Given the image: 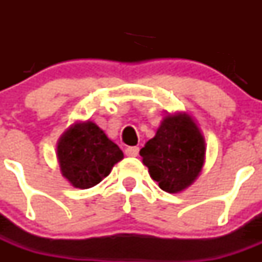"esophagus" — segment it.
Returning <instances> with one entry per match:
<instances>
[{"label": "esophagus", "instance_id": "34e87169", "mask_svg": "<svg viewBox=\"0 0 262 262\" xmlns=\"http://www.w3.org/2000/svg\"><path fill=\"white\" fill-rule=\"evenodd\" d=\"M124 154H126L127 156H129V157L138 156V154H139V147H135V145H134V147H127V148H126V151H124Z\"/></svg>", "mask_w": 262, "mask_h": 262}]
</instances>
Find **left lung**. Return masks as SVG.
Here are the masks:
<instances>
[{
  "instance_id": "obj_1",
  "label": "left lung",
  "mask_w": 262,
  "mask_h": 262,
  "mask_svg": "<svg viewBox=\"0 0 262 262\" xmlns=\"http://www.w3.org/2000/svg\"><path fill=\"white\" fill-rule=\"evenodd\" d=\"M140 156L160 189L177 193L200 174L205 161V139L189 115H168L155 138L140 149Z\"/></svg>"
}]
</instances>
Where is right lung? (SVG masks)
Returning a JSON list of instances; mask_svg holds the SVG:
<instances>
[{"mask_svg":"<svg viewBox=\"0 0 262 262\" xmlns=\"http://www.w3.org/2000/svg\"><path fill=\"white\" fill-rule=\"evenodd\" d=\"M123 152L93 122L72 126L57 143L62 176L78 189H89L110 174Z\"/></svg>","mask_w":262,"mask_h":262,"instance_id":"1","label":"right lung"}]
</instances>
